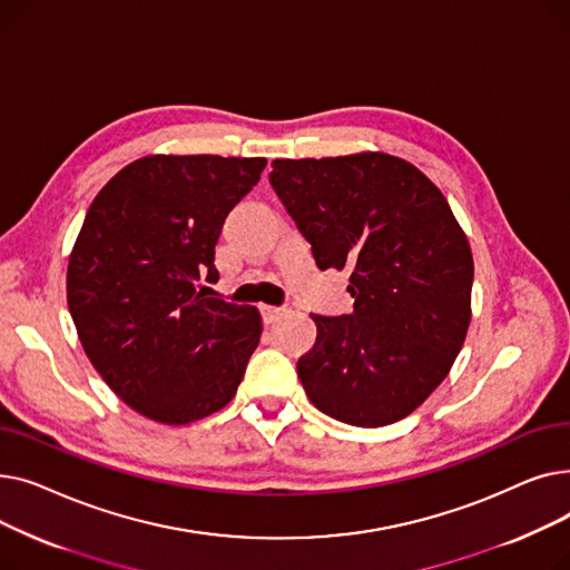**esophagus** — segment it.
<instances>
[{
    "instance_id": "1",
    "label": "esophagus",
    "mask_w": 570,
    "mask_h": 570,
    "mask_svg": "<svg viewBox=\"0 0 570 570\" xmlns=\"http://www.w3.org/2000/svg\"><path fill=\"white\" fill-rule=\"evenodd\" d=\"M258 312H261V318H263V323H265V325L279 321V316L284 314V309H282V307H269V305H261V307H258Z\"/></svg>"
}]
</instances>
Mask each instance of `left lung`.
<instances>
[{
  "mask_svg": "<svg viewBox=\"0 0 570 570\" xmlns=\"http://www.w3.org/2000/svg\"><path fill=\"white\" fill-rule=\"evenodd\" d=\"M269 185L318 269H346L353 312L318 316L297 361L312 404L355 428L421 406L451 372L471 321L473 258L453 209L404 159L363 153L275 159Z\"/></svg>",
  "mask_w": 570,
  "mask_h": 570,
  "instance_id": "1",
  "label": "left lung"
}]
</instances>
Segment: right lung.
Masks as SVG:
<instances>
[{"label": "right lung", "mask_w": 570, "mask_h": 570, "mask_svg": "<svg viewBox=\"0 0 570 570\" xmlns=\"http://www.w3.org/2000/svg\"><path fill=\"white\" fill-rule=\"evenodd\" d=\"M265 159L155 155L97 194L73 245L67 301L89 363L110 391L157 423L224 409L263 333L256 307L198 291L215 247Z\"/></svg>", "instance_id": "1"}]
</instances>
